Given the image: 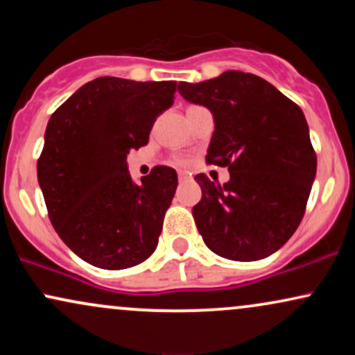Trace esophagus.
Returning <instances> with one entry per match:
<instances>
[{"instance_id":"obj_1","label":"esophagus","mask_w":355,"mask_h":355,"mask_svg":"<svg viewBox=\"0 0 355 355\" xmlns=\"http://www.w3.org/2000/svg\"><path fill=\"white\" fill-rule=\"evenodd\" d=\"M178 180H180V182H187V180H189V175L180 172V173H178Z\"/></svg>"}]
</instances>
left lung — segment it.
I'll return each instance as SVG.
<instances>
[{"mask_svg":"<svg viewBox=\"0 0 355 355\" xmlns=\"http://www.w3.org/2000/svg\"><path fill=\"white\" fill-rule=\"evenodd\" d=\"M178 92L211 112L207 162L230 172L223 185L195 177L202 200L191 211L203 242L230 260L266 259L294 235L315 178L302 110L268 81L235 70L200 83L180 81Z\"/></svg>","mask_w":355,"mask_h":355,"instance_id":"8db88e82","label":"left lung"}]
</instances>
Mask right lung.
<instances>
[{
	"instance_id": "obj_1",
	"label": "right lung",
	"mask_w": 355,
	"mask_h": 355,
	"mask_svg": "<svg viewBox=\"0 0 355 355\" xmlns=\"http://www.w3.org/2000/svg\"><path fill=\"white\" fill-rule=\"evenodd\" d=\"M177 88V81L100 76L76 89L48 121L40 189L56 234L85 262L120 270L157 248L177 172L155 166L137 183L126 155L148 144Z\"/></svg>"
}]
</instances>
